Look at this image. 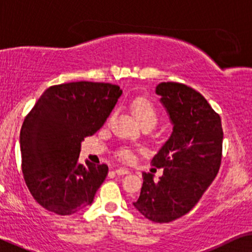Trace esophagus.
<instances>
[{
    "label": "esophagus",
    "instance_id": "1",
    "mask_svg": "<svg viewBox=\"0 0 252 252\" xmlns=\"http://www.w3.org/2000/svg\"><path fill=\"white\" fill-rule=\"evenodd\" d=\"M115 173L117 175H126V174L130 173V170L128 168H123V167H121V168H117L115 170Z\"/></svg>",
    "mask_w": 252,
    "mask_h": 252
}]
</instances>
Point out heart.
I'll use <instances>...</instances> for the list:
<instances>
[{
    "instance_id": "b5f03b06",
    "label": "heart",
    "mask_w": 252,
    "mask_h": 252,
    "mask_svg": "<svg viewBox=\"0 0 252 252\" xmlns=\"http://www.w3.org/2000/svg\"><path fill=\"white\" fill-rule=\"evenodd\" d=\"M132 112L135 114L136 119L142 126L145 124H151V126H156L159 121V110L156 107V105L151 101V100L146 98H137L135 101L132 102ZM116 156L119 159L126 162H130L133 159V152L129 147H121L117 150Z\"/></svg>"
}]
</instances>
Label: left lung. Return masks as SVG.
Segmentation results:
<instances>
[{
	"label": "left lung",
	"mask_w": 252,
	"mask_h": 252,
	"mask_svg": "<svg viewBox=\"0 0 252 252\" xmlns=\"http://www.w3.org/2000/svg\"><path fill=\"white\" fill-rule=\"evenodd\" d=\"M157 94L173 122V133L152 159L163 168L156 182L143 174V187L133 206L153 222H170L186 216L216 179L222 158L223 131L219 114L192 87L160 83Z\"/></svg>",
	"instance_id": "8db88e82"
}]
</instances>
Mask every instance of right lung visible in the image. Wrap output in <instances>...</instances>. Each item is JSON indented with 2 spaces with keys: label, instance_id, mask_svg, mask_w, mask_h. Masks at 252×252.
Masks as SVG:
<instances>
[{
  "label": "right lung",
  "instance_id": "obj_1",
  "mask_svg": "<svg viewBox=\"0 0 252 252\" xmlns=\"http://www.w3.org/2000/svg\"><path fill=\"white\" fill-rule=\"evenodd\" d=\"M121 94L110 83L53 85L26 115L22 172L32 197L47 211L70 216L92 204L108 166L79 163L80 143L101 128Z\"/></svg>",
  "mask_w": 252,
  "mask_h": 252
}]
</instances>
